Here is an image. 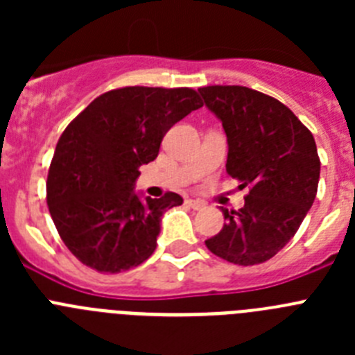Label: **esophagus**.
Returning <instances> with one entry per match:
<instances>
[{
	"label": "esophagus",
	"mask_w": 355,
	"mask_h": 355,
	"mask_svg": "<svg viewBox=\"0 0 355 355\" xmlns=\"http://www.w3.org/2000/svg\"><path fill=\"white\" fill-rule=\"evenodd\" d=\"M187 205L193 209H202L206 208V202L205 200H199V199H187Z\"/></svg>",
	"instance_id": "esophagus-1"
}]
</instances>
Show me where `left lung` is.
<instances>
[{
	"instance_id": "1",
	"label": "left lung",
	"mask_w": 355,
	"mask_h": 355,
	"mask_svg": "<svg viewBox=\"0 0 355 355\" xmlns=\"http://www.w3.org/2000/svg\"><path fill=\"white\" fill-rule=\"evenodd\" d=\"M199 92L227 135L225 171L249 188L243 208H222L227 222L206 247L234 265H259L295 236L313 206L320 180L315 139L288 106L258 90L211 85Z\"/></svg>"
}]
</instances>
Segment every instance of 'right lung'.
I'll return each instance as SVG.
<instances>
[{
	"label": "right lung",
	"instance_id": "right-lung-1",
	"mask_svg": "<svg viewBox=\"0 0 355 355\" xmlns=\"http://www.w3.org/2000/svg\"><path fill=\"white\" fill-rule=\"evenodd\" d=\"M193 89L124 87L96 97L65 128L49 165L48 208L56 231L83 265L130 270L156 249L165 209L181 196L140 199L139 167L158 156L175 122L200 108Z\"/></svg>",
	"mask_w": 355,
	"mask_h": 355
}]
</instances>
